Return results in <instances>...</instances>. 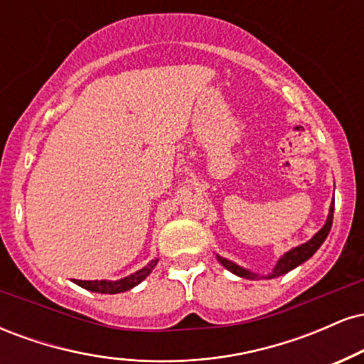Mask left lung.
I'll list each match as a JSON object with an SVG mask.
<instances>
[{"instance_id":"8db88e82","label":"left lung","mask_w":364,"mask_h":364,"mask_svg":"<svg viewBox=\"0 0 364 364\" xmlns=\"http://www.w3.org/2000/svg\"><path fill=\"white\" fill-rule=\"evenodd\" d=\"M332 219H333V202L330 203V208H328V215H327V220H325V224L321 225V229L318 232H316L315 236L311 237V240H308L306 243L299 245V246H294V248H291L289 252H286L282 255L281 258H279L277 263H275V267L272 269V272L267 274V275H258L252 272V270L245 269V267L237 265V263L228 260V258L220 257V255L215 253L217 260L220 262V265L225 267V269L229 270V272H232L237 277H243V279H274V277H279V275H284L287 274L289 270L296 269L298 265H301L306 260H310L313 255L316 253V250L320 248L321 243H323L325 240H327L328 232H330V228H332Z\"/></svg>"}]
</instances>
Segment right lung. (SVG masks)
Returning <instances> with one entry per match:
<instances>
[{
	"label": "right lung",
	"instance_id": "right-lung-1",
	"mask_svg": "<svg viewBox=\"0 0 364 364\" xmlns=\"http://www.w3.org/2000/svg\"><path fill=\"white\" fill-rule=\"evenodd\" d=\"M157 262L159 258H154V260H150L144 269L136 270V272L129 274L123 279H118V281H106V279H102V281H78V279H73V282L77 284V286L83 287V289L92 291V292H101V294H118V292L133 289V287L139 286L144 279H147L150 272L154 270V267L157 265Z\"/></svg>",
	"mask_w": 364,
	"mask_h": 364
}]
</instances>
